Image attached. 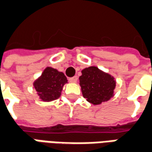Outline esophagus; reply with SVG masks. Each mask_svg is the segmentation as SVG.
<instances>
[{
  "instance_id": "1",
  "label": "esophagus",
  "mask_w": 152,
  "mask_h": 152,
  "mask_svg": "<svg viewBox=\"0 0 152 152\" xmlns=\"http://www.w3.org/2000/svg\"><path fill=\"white\" fill-rule=\"evenodd\" d=\"M77 80H78L77 76H73V77H71V78H69V81L70 82L76 83V81H77Z\"/></svg>"
}]
</instances>
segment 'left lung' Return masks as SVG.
<instances>
[{
    "instance_id": "8db88e82",
    "label": "left lung",
    "mask_w": 152,
    "mask_h": 152,
    "mask_svg": "<svg viewBox=\"0 0 152 152\" xmlns=\"http://www.w3.org/2000/svg\"><path fill=\"white\" fill-rule=\"evenodd\" d=\"M80 76V86L84 98L94 105L106 102L113 96L115 81L112 76L96 66L82 70Z\"/></svg>"
}]
</instances>
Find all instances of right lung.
<instances>
[{
    "label": "right lung",
    "mask_w": 152,
    "mask_h": 152,
    "mask_svg": "<svg viewBox=\"0 0 152 152\" xmlns=\"http://www.w3.org/2000/svg\"><path fill=\"white\" fill-rule=\"evenodd\" d=\"M67 80L63 72L52 67H46L39 79L34 82V87L38 95L45 102L58 99L64 84Z\"/></svg>",
    "instance_id": "add662e5"
}]
</instances>
